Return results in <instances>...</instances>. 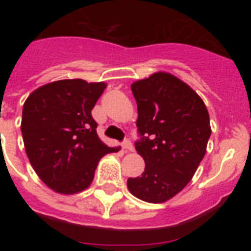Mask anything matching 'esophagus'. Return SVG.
<instances>
[{
    "instance_id": "esophagus-1",
    "label": "esophagus",
    "mask_w": 251,
    "mask_h": 251,
    "mask_svg": "<svg viewBox=\"0 0 251 251\" xmlns=\"http://www.w3.org/2000/svg\"><path fill=\"white\" fill-rule=\"evenodd\" d=\"M122 147H123V150L126 151V152H132L133 151V145L129 139H126V141L122 143Z\"/></svg>"
}]
</instances>
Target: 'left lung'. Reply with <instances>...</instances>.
Here are the masks:
<instances>
[{
	"label": "left lung",
	"mask_w": 251,
	"mask_h": 251,
	"mask_svg": "<svg viewBox=\"0 0 251 251\" xmlns=\"http://www.w3.org/2000/svg\"><path fill=\"white\" fill-rule=\"evenodd\" d=\"M141 138L136 151L145 172L128 178L133 196L161 203L191 181L202 161L210 136V117L195 90L168 73H154L132 84Z\"/></svg>",
	"instance_id": "1"
}]
</instances>
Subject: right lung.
<instances>
[{"mask_svg": "<svg viewBox=\"0 0 251 251\" xmlns=\"http://www.w3.org/2000/svg\"><path fill=\"white\" fill-rule=\"evenodd\" d=\"M106 84L64 79L40 86L26 99L21 132L37 176L55 192L88 188L104 154L118 152L101 142L92 109Z\"/></svg>", "mask_w": 251, "mask_h": 251, "instance_id": "add662e5", "label": "right lung"}]
</instances>
